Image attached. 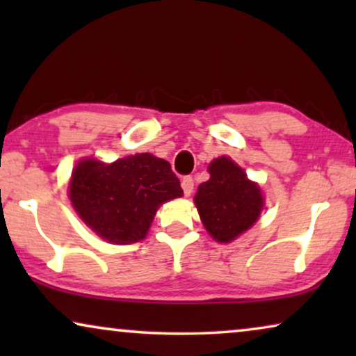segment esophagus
<instances>
[{
  "label": "esophagus",
  "mask_w": 356,
  "mask_h": 356,
  "mask_svg": "<svg viewBox=\"0 0 356 356\" xmlns=\"http://www.w3.org/2000/svg\"><path fill=\"white\" fill-rule=\"evenodd\" d=\"M181 188H183V191H184V194H186V196H191V193L194 189V179L191 177H184L181 179Z\"/></svg>",
  "instance_id": "obj_1"
}]
</instances>
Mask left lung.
Wrapping results in <instances>:
<instances>
[{"mask_svg":"<svg viewBox=\"0 0 356 356\" xmlns=\"http://www.w3.org/2000/svg\"><path fill=\"white\" fill-rule=\"evenodd\" d=\"M211 178L199 184L194 204L213 240L230 243L254 225L264 207L261 188L230 157L213 159Z\"/></svg>","mask_w":356,"mask_h":356,"instance_id":"8db88e82","label":"left lung"}]
</instances>
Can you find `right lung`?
<instances>
[{
    "instance_id": "1",
    "label": "right lung",
    "mask_w": 356,
    "mask_h": 356,
    "mask_svg": "<svg viewBox=\"0 0 356 356\" xmlns=\"http://www.w3.org/2000/svg\"><path fill=\"white\" fill-rule=\"evenodd\" d=\"M181 196L170 163L152 154L129 155L113 163L82 159L70 181V199L77 216L113 245L143 240L157 209Z\"/></svg>"
}]
</instances>
